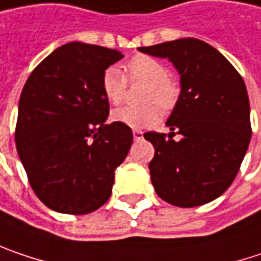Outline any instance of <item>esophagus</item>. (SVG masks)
Masks as SVG:
<instances>
[{
	"mask_svg": "<svg viewBox=\"0 0 261 261\" xmlns=\"http://www.w3.org/2000/svg\"><path fill=\"white\" fill-rule=\"evenodd\" d=\"M144 138V132L140 130V129H134V140L140 141Z\"/></svg>",
	"mask_w": 261,
	"mask_h": 261,
	"instance_id": "1",
	"label": "esophagus"
}]
</instances>
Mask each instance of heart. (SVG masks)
Instances as JSON below:
<instances>
[{"label": "heart", "mask_w": 261, "mask_h": 261, "mask_svg": "<svg viewBox=\"0 0 261 261\" xmlns=\"http://www.w3.org/2000/svg\"><path fill=\"white\" fill-rule=\"evenodd\" d=\"M126 75L132 82H144L147 83L142 99L147 103L142 107H123L114 111L113 119L123 124L144 129L156 124L160 119L159 105L163 110H171L178 99V84L168 75L166 65L153 56L148 55H135L132 56L126 65ZM102 92L105 98L114 105H120L126 98L127 80L124 74L117 66H108L102 75ZM158 103L157 106L155 103Z\"/></svg>", "instance_id": "obj_1"}]
</instances>
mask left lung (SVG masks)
<instances>
[{
    "instance_id": "obj_1",
    "label": "left lung",
    "mask_w": 261,
    "mask_h": 261,
    "mask_svg": "<svg viewBox=\"0 0 261 261\" xmlns=\"http://www.w3.org/2000/svg\"><path fill=\"white\" fill-rule=\"evenodd\" d=\"M138 50L168 58L181 75V93L166 121L172 132L144 134L154 147L148 163L154 190L181 208L208 203L230 187L250 144L245 83L218 50L196 38ZM175 133L179 141L173 140Z\"/></svg>"
}]
</instances>
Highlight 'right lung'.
Returning <instances> with one entry per match:
<instances>
[{
  "instance_id": "obj_1",
  "label": "right lung",
  "mask_w": 261,
  "mask_h": 261,
  "mask_svg": "<svg viewBox=\"0 0 261 261\" xmlns=\"http://www.w3.org/2000/svg\"><path fill=\"white\" fill-rule=\"evenodd\" d=\"M113 48L68 43L31 72L16 123V148L37 197L53 211L83 215L110 199L114 171L132 145V129L105 124L103 71L120 61Z\"/></svg>"
}]
</instances>
